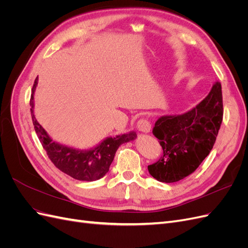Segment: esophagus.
I'll return each mask as SVG.
<instances>
[{"label": "esophagus", "instance_id": "1", "mask_svg": "<svg viewBox=\"0 0 248 248\" xmlns=\"http://www.w3.org/2000/svg\"><path fill=\"white\" fill-rule=\"evenodd\" d=\"M137 127H138V129L141 132L148 133V132H150V130H151V124H150V122L145 118L139 120L137 123Z\"/></svg>", "mask_w": 248, "mask_h": 248}]
</instances>
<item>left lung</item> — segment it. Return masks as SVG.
Returning <instances> with one entry per match:
<instances>
[{
  "label": "left lung",
  "instance_id": "left-lung-1",
  "mask_svg": "<svg viewBox=\"0 0 248 248\" xmlns=\"http://www.w3.org/2000/svg\"><path fill=\"white\" fill-rule=\"evenodd\" d=\"M223 116L220 82H215L206 98L183 115L157 120L153 134L160 141L163 155L148 166L157 181H180L196 170L211 152Z\"/></svg>",
  "mask_w": 248,
  "mask_h": 248
}]
</instances>
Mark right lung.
I'll use <instances>...</instances> for the list:
<instances>
[{
  "instance_id": "add662e5",
  "label": "right lung",
  "mask_w": 248,
  "mask_h": 248,
  "mask_svg": "<svg viewBox=\"0 0 248 248\" xmlns=\"http://www.w3.org/2000/svg\"><path fill=\"white\" fill-rule=\"evenodd\" d=\"M37 79L38 78L35 79L32 88L30 106L35 131L48 158L60 170L79 181L91 182L102 178L108 171L118 148L124 142L133 140L137 138V133L131 131L116 138H108L91 150H78L58 144L48 137L34 116V92Z\"/></svg>"
}]
</instances>
